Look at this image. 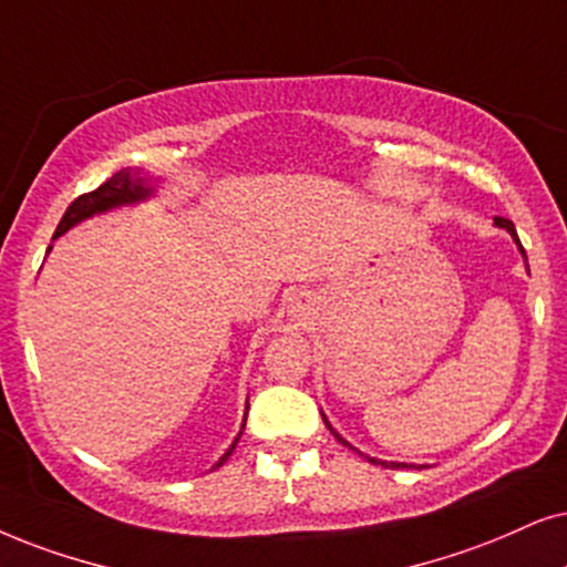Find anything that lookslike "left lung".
<instances>
[{
  "mask_svg": "<svg viewBox=\"0 0 567 567\" xmlns=\"http://www.w3.org/2000/svg\"><path fill=\"white\" fill-rule=\"evenodd\" d=\"M494 225H497V227H505V230L507 233H511L513 235V238H515V243H518V246H520V240H518V233H515V225H513V221L511 219H505V217H494ZM520 254L523 256H526V250H523V246H520ZM324 424H327V429H329V432H332L334 436H337V442H342V444H346V447H350V450H355L353 447V444H348L346 440H342V436L340 434H337L334 432V429L332 426H329V421L324 419ZM369 461L371 463H377V465H386V468H411V465H405V463H384V461H374V457H369Z\"/></svg>",
  "mask_w": 567,
  "mask_h": 567,
  "instance_id": "left-lung-1",
  "label": "left lung"
}]
</instances>
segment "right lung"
<instances>
[{
	"label": "right lung",
	"instance_id": "obj_1",
	"mask_svg": "<svg viewBox=\"0 0 567 567\" xmlns=\"http://www.w3.org/2000/svg\"><path fill=\"white\" fill-rule=\"evenodd\" d=\"M148 193H152V188H146V183H143L138 175H131V172H117V175H112L110 181L99 185L96 190L83 193V196H78L73 204L68 206V212H64L60 225H56L54 238H60L62 233H68L70 227L78 225V221L85 219V217H91V214L106 212V209H112V206H120V204H133V200L146 198ZM243 429H246V424H243ZM240 434H238V440H240ZM238 440H235L233 447L219 457V463L214 465V468H219V465L233 455V450H235V444H238Z\"/></svg>",
	"mask_w": 567,
	"mask_h": 567
}]
</instances>
